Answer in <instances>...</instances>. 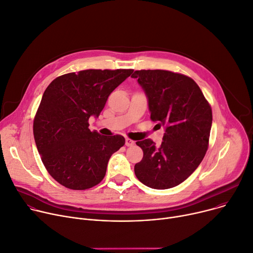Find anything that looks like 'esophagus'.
Listing matches in <instances>:
<instances>
[{
  "mask_svg": "<svg viewBox=\"0 0 253 253\" xmlns=\"http://www.w3.org/2000/svg\"><path fill=\"white\" fill-rule=\"evenodd\" d=\"M134 143H135V142H134V141L131 140V139H129V138H126V140H125V145H126V146H132Z\"/></svg>",
  "mask_w": 253,
  "mask_h": 253,
  "instance_id": "34e87169",
  "label": "esophagus"
}]
</instances>
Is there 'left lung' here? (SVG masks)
<instances>
[{"mask_svg": "<svg viewBox=\"0 0 253 253\" xmlns=\"http://www.w3.org/2000/svg\"><path fill=\"white\" fill-rule=\"evenodd\" d=\"M150 119L164 126L160 146L137 141L142 160L134 166L137 179L154 189H169L186 180L204 160L212 122L211 109L193 79L166 70H138Z\"/></svg>", "mask_w": 253, "mask_h": 253, "instance_id": "obj_1", "label": "left lung"}]
</instances>
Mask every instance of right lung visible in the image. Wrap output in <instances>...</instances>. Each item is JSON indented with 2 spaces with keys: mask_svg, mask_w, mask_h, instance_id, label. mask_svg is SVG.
<instances>
[{
  "mask_svg": "<svg viewBox=\"0 0 253 253\" xmlns=\"http://www.w3.org/2000/svg\"><path fill=\"white\" fill-rule=\"evenodd\" d=\"M132 69L83 70L62 75L44 90L33 122V135L45 169L73 190L91 188L106 175L111 156L125 144L121 135L103 136L88 129L113 90Z\"/></svg>",
  "mask_w": 253,
  "mask_h": 253,
  "instance_id": "obj_1",
  "label": "right lung"
}]
</instances>
